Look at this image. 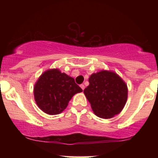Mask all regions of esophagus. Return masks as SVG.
<instances>
[{"mask_svg":"<svg viewBox=\"0 0 158 158\" xmlns=\"http://www.w3.org/2000/svg\"><path fill=\"white\" fill-rule=\"evenodd\" d=\"M80 88H81V89L82 90H84L85 89V85H83V84H81V85H80Z\"/></svg>","mask_w":158,"mask_h":158,"instance_id":"1","label":"esophagus"}]
</instances>
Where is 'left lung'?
<instances>
[{
  "label": "left lung",
  "mask_w": 158,
  "mask_h": 158,
  "mask_svg": "<svg viewBox=\"0 0 158 158\" xmlns=\"http://www.w3.org/2000/svg\"><path fill=\"white\" fill-rule=\"evenodd\" d=\"M84 94L97 117L109 119L124 108L128 97L126 83L117 73L102 70L89 78Z\"/></svg>",
  "instance_id": "obj_1"
}]
</instances>
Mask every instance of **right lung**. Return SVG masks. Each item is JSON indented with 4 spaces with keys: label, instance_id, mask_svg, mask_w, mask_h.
<instances>
[{
    "label": "right lung",
    "instance_id": "right-lung-1",
    "mask_svg": "<svg viewBox=\"0 0 158 158\" xmlns=\"http://www.w3.org/2000/svg\"><path fill=\"white\" fill-rule=\"evenodd\" d=\"M81 91L73 78L52 69L40 77L34 88V97L43 111L53 115L63 111L74 94Z\"/></svg>",
    "mask_w": 158,
    "mask_h": 158
}]
</instances>
